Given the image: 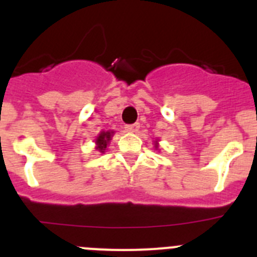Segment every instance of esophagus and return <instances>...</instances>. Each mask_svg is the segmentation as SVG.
Wrapping results in <instances>:
<instances>
[{"mask_svg":"<svg viewBox=\"0 0 257 257\" xmlns=\"http://www.w3.org/2000/svg\"><path fill=\"white\" fill-rule=\"evenodd\" d=\"M139 127H140V123H133V124H126L124 126V128H126V131H128V133H136V131L139 130Z\"/></svg>","mask_w":257,"mask_h":257,"instance_id":"34e87169","label":"esophagus"}]
</instances>
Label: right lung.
<instances>
[{"label":"right lung","instance_id":"1","mask_svg":"<svg viewBox=\"0 0 257 257\" xmlns=\"http://www.w3.org/2000/svg\"><path fill=\"white\" fill-rule=\"evenodd\" d=\"M112 134L113 133H109V131H106V133H101L100 135H99V138L96 139V144H97L96 148L99 149L101 153H104V151H105L106 144H108L109 140H110V136H112Z\"/></svg>","mask_w":257,"mask_h":257}]
</instances>
